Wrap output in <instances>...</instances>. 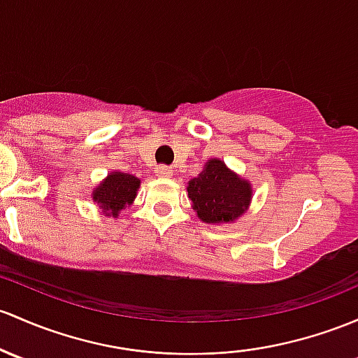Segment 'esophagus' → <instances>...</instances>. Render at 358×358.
Listing matches in <instances>:
<instances>
[{
    "instance_id": "obj_1",
    "label": "esophagus",
    "mask_w": 358,
    "mask_h": 358,
    "mask_svg": "<svg viewBox=\"0 0 358 358\" xmlns=\"http://www.w3.org/2000/svg\"><path fill=\"white\" fill-rule=\"evenodd\" d=\"M156 175L161 176V178H169L173 175V169L169 166H157L156 168Z\"/></svg>"
}]
</instances>
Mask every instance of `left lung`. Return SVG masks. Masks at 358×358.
<instances>
[{
	"mask_svg": "<svg viewBox=\"0 0 358 358\" xmlns=\"http://www.w3.org/2000/svg\"><path fill=\"white\" fill-rule=\"evenodd\" d=\"M187 192L199 220L209 224L233 223L248 209L252 199L250 182L240 178L216 157L190 180Z\"/></svg>",
	"mask_w": 358,
	"mask_h": 358,
	"instance_id": "left-lung-1",
	"label": "left lung"
}]
</instances>
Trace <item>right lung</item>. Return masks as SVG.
<instances>
[{
	"label": "right lung",
	"instance_id": "obj_1",
	"mask_svg": "<svg viewBox=\"0 0 358 358\" xmlns=\"http://www.w3.org/2000/svg\"><path fill=\"white\" fill-rule=\"evenodd\" d=\"M141 180L123 171H111L92 192V201L103 209L104 216L118 217L134 202Z\"/></svg>",
	"mask_w": 358,
	"mask_h": 358
}]
</instances>
